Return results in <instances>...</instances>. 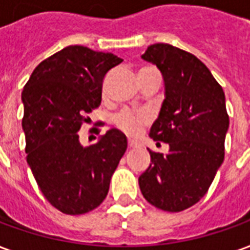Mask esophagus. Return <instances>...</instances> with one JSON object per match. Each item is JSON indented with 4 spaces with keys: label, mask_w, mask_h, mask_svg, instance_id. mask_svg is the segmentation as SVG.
Segmentation results:
<instances>
[{
    "label": "esophagus",
    "mask_w": 250,
    "mask_h": 250,
    "mask_svg": "<svg viewBox=\"0 0 250 250\" xmlns=\"http://www.w3.org/2000/svg\"><path fill=\"white\" fill-rule=\"evenodd\" d=\"M135 146V142L131 141V140H128V148H134Z\"/></svg>",
    "instance_id": "obj_1"
}]
</instances>
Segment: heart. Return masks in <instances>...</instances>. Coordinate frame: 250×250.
I'll list each match as a JSON object with an SVG mask.
<instances>
[{"mask_svg":"<svg viewBox=\"0 0 250 250\" xmlns=\"http://www.w3.org/2000/svg\"><path fill=\"white\" fill-rule=\"evenodd\" d=\"M116 125L128 135H137L142 130V125L148 122V117L144 113L134 112H122L116 116Z\"/></svg>","mask_w":250,"mask_h":250,"instance_id":"b5f03b06","label":"heart"}]
</instances>
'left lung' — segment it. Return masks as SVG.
Here are the masks:
<instances>
[{
	"label": "left lung",
	"instance_id": "obj_1",
	"mask_svg": "<svg viewBox=\"0 0 250 250\" xmlns=\"http://www.w3.org/2000/svg\"><path fill=\"white\" fill-rule=\"evenodd\" d=\"M141 58L159 69L165 82V99L149 137L168 144V152L149 151L152 163L138 184L155 208L185 210L205 196L224 160L226 95L210 70L187 51L153 44Z\"/></svg>",
	"mask_w": 250,
	"mask_h": 250
}]
</instances>
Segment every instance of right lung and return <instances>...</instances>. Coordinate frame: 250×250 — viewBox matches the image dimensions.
Returning <instances> with one entry per match:
<instances>
[{
	"mask_svg": "<svg viewBox=\"0 0 250 250\" xmlns=\"http://www.w3.org/2000/svg\"><path fill=\"white\" fill-rule=\"evenodd\" d=\"M123 59L69 45L42 61L22 92L27 165L42 195L66 214H84L106 198L127 137L110 128L90 146L79 130L102 98V83Z\"/></svg>",
	"mask_w": 250,
	"mask_h": 250,
	"instance_id": "obj_1",
	"label": "right lung"
}]
</instances>
